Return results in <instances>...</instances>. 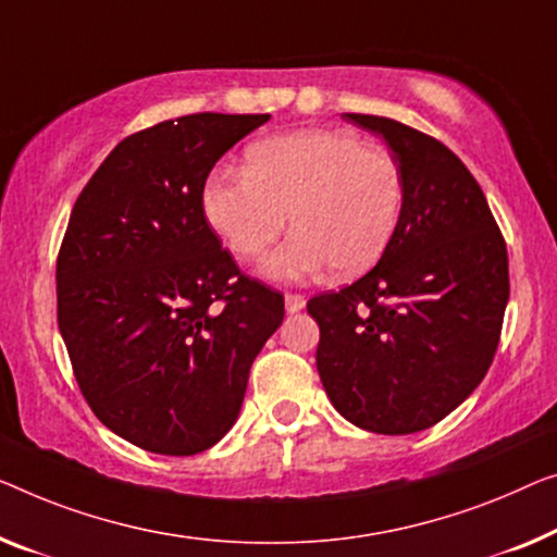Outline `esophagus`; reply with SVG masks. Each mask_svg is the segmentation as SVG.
I'll list each match as a JSON object with an SVG mask.
<instances>
[{
  "instance_id": "esophagus-1",
  "label": "esophagus",
  "mask_w": 557,
  "mask_h": 557,
  "mask_svg": "<svg viewBox=\"0 0 557 557\" xmlns=\"http://www.w3.org/2000/svg\"><path fill=\"white\" fill-rule=\"evenodd\" d=\"M305 305H307V300L302 295H285V310L289 312V314H295V312H300V310H305Z\"/></svg>"
}]
</instances>
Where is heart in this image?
<instances>
[{
  "label": "heart",
  "instance_id": "obj_1",
  "mask_svg": "<svg viewBox=\"0 0 557 557\" xmlns=\"http://www.w3.org/2000/svg\"><path fill=\"white\" fill-rule=\"evenodd\" d=\"M405 187L397 162L345 129H297L264 137L245 152V172L218 170L202 187L207 225L243 262L262 260L280 232L264 275L300 282L332 264L337 277L368 272L393 243Z\"/></svg>",
  "mask_w": 557,
  "mask_h": 557
}]
</instances>
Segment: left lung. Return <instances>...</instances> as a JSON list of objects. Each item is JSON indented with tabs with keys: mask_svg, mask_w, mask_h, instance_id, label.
<instances>
[{
	"mask_svg": "<svg viewBox=\"0 0 557 557\" xmlns=\"http://www.w3.org/2000/svg\"><path fill=\"white\" fill-rule=\"evenodd\" d=\"M380 137L405 205L375 268L312 297L330 403L380 435L433 428L483 383L510 297L508 250L483 189L443 143L387 117L343 114Z\"/></svg>",
	"mask_w": 557,
	"mask_h": 557,
	"instance_id": "1",
	"label": "left lung"
}]
</instances>
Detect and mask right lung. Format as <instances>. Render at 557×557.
<instances>
[{
    "label": "right lung",
    "instance_id": "obj_1",
    "mask_svg": "<svg viewBox=\"0 0 557 557\" xmlns=\"http://www.w3.org/2000/svg\"><path fill=\"white\" fill-rule=\"evenodd\" d=\"M270 114L199 112L137 132L82 189L57 260V322L89 408L160 455L225 437L285 300L207 225L214 162Z\"/></svg>",
    "mask_w": 557,
    "mask_h": 557
}]
</instances>
